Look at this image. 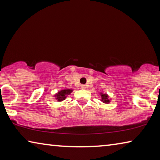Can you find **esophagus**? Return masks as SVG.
<instances>
[{"label": "esophagus", "mask_w": 160, "mask_h": 160, "mask_svg": "<svg viewBox=\"0 0 160 160\" xmlns=\"http://www.w3.org/2000/svg\"><path fill=\"white\" fill-rule=\"evenodd\" d=\"M80 87H81V88H82V89H85L86 88V86L85 85H81Z\"/></svg>", "instance_id": "obj_1"}]
</instances>
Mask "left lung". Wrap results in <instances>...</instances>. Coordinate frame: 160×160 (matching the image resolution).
<instances>
[{"mask_svg":"<svg viewBox=\"0 0 160 160\" xmlns=\"http://www.w3.org/2000/svg\"><path fill=\"white\" fill-rule=\"evenodd\" d=\"M102 94V101H103V102L104 103H106V104H107V103L109 102V99H108V95L106 94Z\"/></svg>","mask_w":160,"mask_h":160,"instance_id":"8db88e82","label":"left lung"}]
</instances>
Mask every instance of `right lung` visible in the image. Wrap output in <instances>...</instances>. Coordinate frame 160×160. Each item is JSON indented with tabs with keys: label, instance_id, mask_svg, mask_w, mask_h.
Instances as JSON below:
<instances>
[{
	"label": "right lung",
	"instance_id": "right-lung-1",
	"mask_svg": "<svg viewBox=\"0 0 160 160\" xmlns=\"http://www.w3.org/2000/svg\"><path fill=\"white\" fill-rule=\"evenodd\" d=\"M71 92H72V90H69V89H68V90H61V92H58L56 94V99H57L58 102L63 101V100L66 99V97L68 94H70L71 93Z\"/></svg>",
	"mask_w": 160,
	"mask_h": 160
}]
</instances>
